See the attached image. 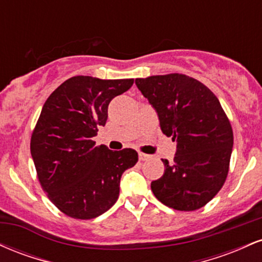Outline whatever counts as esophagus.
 <instances>
[{"mask_svg":"<svg viewBox=\"0 0 262 262\" xmlns=\"http://www.w3.org/2000/svg\"><path fill=\"white\" fill-rule=\"evenodd\" d=\"M149 158H150L149 155L144 154V152H139V160H140V161H145V160H148Z\"/></svg>","mask_w":262,"mask_h":262,"instance_id":"esophagus-1","label":"esophagus"}]
</instances>
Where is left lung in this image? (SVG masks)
I'll use <instances>...</instances> for the list:
<instances>
[{"mask_svg": "<svg viewBox=\"0 0 262 262\" xmlns=\"http://www.w3.org/2000/svg\"><path fill=\"white\" fill-rule=\"evenodd\" d=\"M135 85L158 113L160 128L176 141V155L151 182L154 196L177 210L202 208L223 187L233 150V129L218 98L182 74L137 79Z\"/></svg>", "mask_w": 262, "mask_h": 262, "instance_id": "1", "label": "left lung"}]
</instances>
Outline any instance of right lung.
Returning <instances> with one entry per match:
<instances>
[{
  "instance_id": "1",
  "label": "right lung",
  "mask_w": 262,
  "mask_h": 262,
  "mask_svg": "<svg viewBox=\"0 0 262 262\" xmlns=\"http://www.w3.org/2000/svg\"><path fill=\"white\" fill-rule=\"evenodd\" d=\"M133 82L74 76L41 108L31 154L41 187L69 217L92 219L107 212L118 200L122 173L137 164L135 150L112 151L93 141L106 124L110 102Z\"/></svg>"
}]
</instances>
